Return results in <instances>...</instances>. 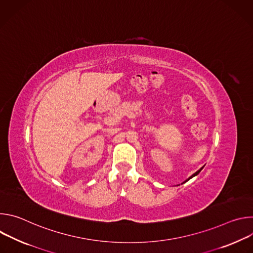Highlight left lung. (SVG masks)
<instances>
[{
    "label": "left lung",
    "mask_w": 253,
    "mask_h": 253,
    "mask_svg": "<svg viewBox=\"0 0 253 253\" xmlns=\"http://www.w3.org/2000/svg\"><path fill=\"white\" fill-rule=\"evenodd\" d=\"M203 167H204V166H203ZM203 167H201V168H200V169H199V170H198V171H196V172H195V173H194V174H192V175H191V176H190V177H189V178H188V179H187V180H185V181H184V182H183V183H185V182H187V181H188V180H189V179H191V178H192V177H194V176H196V175H197V174H198V173H199V172H200V171H201V170H202V169H203Z\"/></svg>",
    "instance_id": "left-lung-1"
}]
</instances>
